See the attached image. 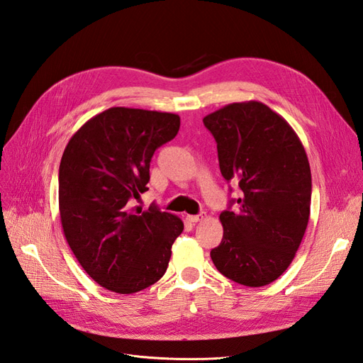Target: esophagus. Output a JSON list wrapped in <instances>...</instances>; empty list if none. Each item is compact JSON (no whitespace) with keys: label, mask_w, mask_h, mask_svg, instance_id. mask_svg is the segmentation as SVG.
Segmentation results:
<instances>
[{"label":"esophagus","mask_w":363,"mask_h":363,"mask_svg":"<svg viewBox=\"0 0 363 363\" xmlns=\"http://www.w3.org/2000/svg\"><path fill=\"white\" fill-rule=\"evenodd\" d=\"M204 218H206V213H203V212L200 215H188V216H186V219H188V221L192 223V224L201 221V219H204Z\"/></svg>","instance_id":"34e87169"}]
</instances>
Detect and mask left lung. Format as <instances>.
I'll list each match as a JSON object with an SVG mask.
<instances>
[{
    "label": "left lung",
    "instance_id": "obj_1",
    "mask_svg": "<svg viewBox=\"0 0 363 363\" xmlns=\"http://www.w3.org/2000/svg\"><path fill=\"white\" fill-rule=\"evenodd\" d=\"M203 123L216 140L223 177L242 191L236 211L219 215L224 235L211 257L227 279L265 286L288 269L309 223L304 147L286 119L260 101L227 104Z\"/></svg>",
    "mask_w": 363,
    "mask_h": 363
}]
</instances>
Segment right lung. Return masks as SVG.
Masks as SVG:
<instances>
[{
    "label": "right lung",
    "instance_id": "add662e5",
    "mask_svg": "<svg viewBox=\"0 0 363 363\" xmlns=\"http://www.w3.org/2000/svg\"><path fill=\"white\" fill-rule=\"evenodd\" d=\"M180 116L111 107L69 139L59 168L65 238L83 269L116 294H135L163 277L183 221L130 201L148 191L155 151L175 138Z\"/></svg>",
    "mask_w": 363,
    "mask_h": 363
}]
</instances>
